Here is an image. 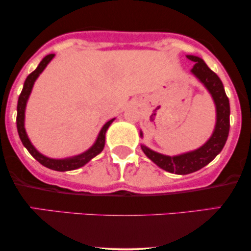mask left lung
Returning <instances> with one entry per match:
<instances>
[{"mask_svg":"<svg viewBox=\"0 0 251 251\" xmlns=\"http://www.w3.org/2000/svg\"><path fill=\"white\" fill-rule=\"evenodd\" d=\"M188 59L195 62L191 72L205 85L215 100L216 109H217V123H216L214 134L201 149L189 152V153L176 155V157L157 153L142 145L144 153L148 155L152 162L165 171L177 175L192 174L208 165L223 150L230 128L229 98L226 97L221 79L217 74L210 70L201 57L188 55Z\"/></svg>","mask_w":251,"mask_h":251,"instance_id":"obj_1","label":"left lung"}]
</instances>
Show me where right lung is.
<instances>
[{
    "label": "right lung",
    "instance_id": "add662e5",
    "mask_svg": "<svg viewBox=\"0 0 251 251\" xmlns=\"http://www.w3.org/2000/svg\"><path fill=\"white\" fill-rule=\"evenodd\" d=\"M54 57V54H50V55L45 56L42 59V61L40 62V65L37 66V68L34 72H31L29 75L25 79L24 88H22L21 94L19 97V101H17V116H16V126H17V132H19L20 139H21L22 144L25 145V148L28 150V152L33 155L34 158L42 164L46 168L55 170V171H70V170H75L81 168V166L85 165L86 163H88L89 160L93 157H96L97 154H99L100 152L103 150V146H105V134L106 131H107L108 126L111 125L112 122L114 119H111L103 125V127L100 131L99 135H98V139L96 144L92 146L88 151L83 152L82 154L75 155V157L66 158V159H50V158L45 157L41 153L36 151L35 148L31 145L29 139H28L27 134H25V103H27L28 97H29L31 88H33L34 81L36 80V77L40 75V73L45 70L46 66L50 63V61Z\"/></svg>",
    "mask_w": 251,
    "mask_h": 251
}]
</instances>
